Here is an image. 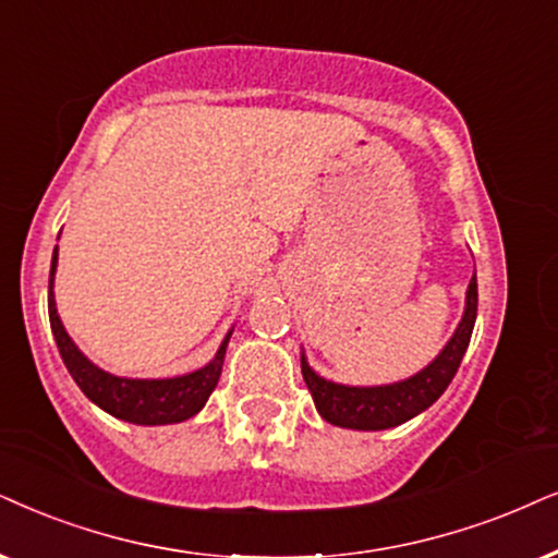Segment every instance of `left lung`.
Here are the masks:
<instances>
[{
    "label": "left lung",
    "instance_id": "8db88e82",
    "mask_svg": "<svg viewBox=\"0 0 558 558\" xmlns=\"http://www.w3.org/2000/svg\"><path fill=\"white\" fill-rule=\"evenodd\" d=\"M476 303L478 291L474 275L466 293V312H463V319L458 324L456 335L450 337L446 350H442L425 371H420L417 376L407 380H399V384L371 386V389L331 384V380L316 376V373L308 368L306 357L301 355L303 380H306L322 417L337 427L386 429L397 427L401 422L425 412V409L433 404V401L440 399V393L448 389L458 365L463 361V352H466L471 342V331H474Z\"/></svg>",
    "mask_w": 558,
    "mask_h": 558
}]
</instances>
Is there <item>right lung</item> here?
<instances>
[{"label":"right lung","instance_id":"1","mask_svg":"<svg viewBox=\"0 0 558 558\" xmlns=\"http://www.w3.org/2000/svg\"><path fill=\"white\" fill-rule=\"evenodd\" d=\"M56 259H59V246L53 250L51 259V278H48V316H51V329L59 344L61 361L66 371L72 373L76 386L84 391V397L95 401L97 407L112 414V417L133 422V425H169V422L190 420L193 414L206 407L210 391L216 389L218 376H221L223 355H227V340L218 348L214 363L206 368L187 373L178 378H157V380H141V378H118L110 376L92 365L87 357L76 350L72 337L66 335L63 324L56 314L53 301V272Z\"/></svg>","mask_w":558,"mask_h":558}]
</instances>
